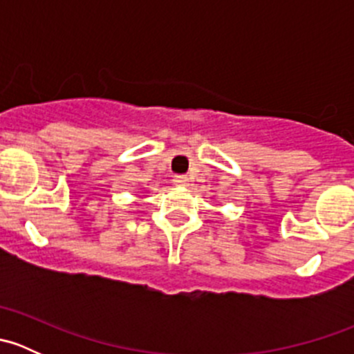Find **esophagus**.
I'll return each mask as SVG.
<instances>
[{
	"instance_id": "obj_1",
	"label": "esophagus",
	"mask_w": 354,
	"mask_h": 354,
	"mask_svg": "<svg viewBox=\"0 0 354 354\" xmlns=\"http://www.w3.org/2000/svg\"><path fill=\"white\" fill-rule=\"evenodd\" d=\"M174 185H176V187H188V185H190V178L188 176H185V174H180V176H174Z\"/></svg>"
}]
</instances>
